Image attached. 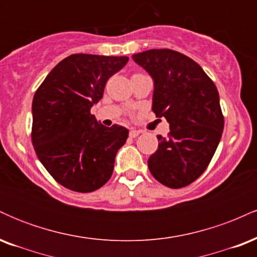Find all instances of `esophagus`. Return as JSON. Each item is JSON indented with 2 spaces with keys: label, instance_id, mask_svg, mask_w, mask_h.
Segmentation results:
<instances>
[{
  "label": "esophagus",
  "instance_id": "1",
  "mask_svg": "<svg viewBox=\"0 0 257 257\" xmlns=\"http://www.w3.org/2000/svg\"><path fill=\"white\" fill-rule=\"evenodd\" d=\"M140 131H137V129H131V132H129V137L131 138H137L139 134H140Z\"/></svg>",
  "mask_w": 257,
  "mask_h": 257
}]
</instances>
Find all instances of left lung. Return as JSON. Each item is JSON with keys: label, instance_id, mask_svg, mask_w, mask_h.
I'll return each mask as SVG.
<instances>
[{"label": "left lung", "instance_id": "left-lung-1", "mask_svg": "<svg viewBox=\"0 0 257 257\" xmlns=\"http://www.w3.org/2000/svg\"><path fill=\"white\" fill-rule=\"evenodd\" d=\"M153 79L152 111L166 117L168 138L158 135V150L149 158L157 181L170 188L192 184L210 163L223 131L216 85L196 61L172 49L133 55Z\"/></svg>", "mask_w": 257, "mask_h": 257}]
</instances>
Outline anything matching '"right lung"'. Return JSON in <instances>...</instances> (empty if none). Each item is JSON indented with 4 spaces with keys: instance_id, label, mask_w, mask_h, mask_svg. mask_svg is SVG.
<instances>
[{
    "instance_id": "obj_1",
    "label": "right lung",
    "mask_w": 257,
    "mask_h": 257,
    "mask_svg": "<svg viewBox=\"0 0 257 257\" xmlns=\"http://www.w3.org/2000/svg\"><path fill=\"white\" fill-rule=\"evenodd\" d=\"M128 57L72 54L48 73L32 100V145L55 181L76 192H93L113 172L128 129L105 126L90 113L107 79Z\"/></svg>"
}]
</instances>
